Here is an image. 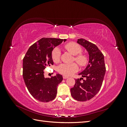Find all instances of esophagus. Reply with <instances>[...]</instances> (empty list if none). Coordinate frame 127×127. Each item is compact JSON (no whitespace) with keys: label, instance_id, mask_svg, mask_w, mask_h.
<instances>
[{"label":"esophagus","instance_id":"1","mask_svg":"<svg viewBox=\"0 0 127 127\" xmlns=\"http://www.w3.org/2000/svg\"><path fill=\"white\" fill-rule=\"evenodd\" d=\"M68 78V77L67 76H65V75H63V78L64 79H67Z\"/></svg>","mask_w":127,"mask_h":127}]
</instances>
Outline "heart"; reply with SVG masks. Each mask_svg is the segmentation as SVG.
Returning <instances> with one entry per match:
<instances>
[{
	"label": "heart",
	"mask_w": 127,
	"mask_h": 127,
	"mask_svg": "<svg viewBox=\"0 0 127 127\" xmlns=\"http://www.w3.org/2000/svg\"><path fill=\"white\" fill-rule=\"evenodd\" d=\"M64 48L73 56H75L74 59L76 62L81 67L85 66L87 63V58L85 55L82 54V49L80 46L74 42H70L65 45ZM60 58V50L56 48L52 52V58L55 63L59 62ZM78 70V66L75 63L71 64H63L58 67V71L64 75L69 76Z\"/></svg>",
	"instance_id": "heart-1"
}]
</instances>
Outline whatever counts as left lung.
Listing matches in <instances>:
<instances>
[{
    "mask_svg": "<svg viewBox=\"0 0 127 127\" xmlns=\"http://www.w3.org/2000/svg\"><path fill=\"white\" fill-rule=\"evenodd\" d=\"M77 43L85 48L89 55V61L86 68L78 74L83 78L75 79L74 86L70 89L72 97L78 101L90 100L100 90L104 77L106 68L104 58L95 44L85 39H79Z\"/></svg>",
    "mask_w": 127,
    "mask_h": 127,
    "instance_id": "left-lung-1",
    "label": "left lung"
}]
</instances>
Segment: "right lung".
I'll return each mask as SVG.
<instances>
[{
    "label": "right lung",
    "mask_w": 127,
    "mask_h": 127,
    "mask_svg": "<svg viewBox=\"0 0 127 127\" xmlns=\"http://www.w3.org/2000/svg\"><path fill=\"white\" fill-rule=\"evenodd\" d=\"M66 39L43 37L32 45L23 60V76L27 88L32 96L42 102L54 99L57 86L63 80L59 74L45 78L44 69L53 64L52 52Z\"/></svg>",
    "instance_id": "obj_1"
}]
</instances>
